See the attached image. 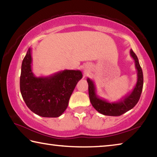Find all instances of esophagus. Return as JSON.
Here are the masks:
<instances>
[{
    "label": "esophagus",
    "instance_id": "1",
    "mask_svg": "<svg viewBox=\"0 0 157 157\" xmlns=\"http://www.w3.org/2000/svg\"><path fill=\"white\" fill-rule=\"evenodd\" d=\"M87 68H88V67H87Z\"/></svg>",
    "mask_w": 157,
    "mask_h": 157
}]
</instances>
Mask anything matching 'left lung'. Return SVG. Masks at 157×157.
I'll return each mask as SVG.
<instances>
[{"label":"left lung","mask_w":157,"mask_h":157,"mask_svg":"<svg viewBox=\"0 0 157 157\" xmlns=\"http://www.w3.org/2000/svg\"><path fill=\"white\" fill-rule=\"evenodd\" d=\"M130 56L134 60L135 68L137 70V82L132 91L124 95L119 101L109 102L100 98L97 95L96 88L94 81L87 78V82L89 84V95L91 105L98 112L103 115L119 116L132 109L139 102L143 86V71L138 57L132 49L130 50Z\"/></svg>","instance_id":"obj_1"}]
</instances>
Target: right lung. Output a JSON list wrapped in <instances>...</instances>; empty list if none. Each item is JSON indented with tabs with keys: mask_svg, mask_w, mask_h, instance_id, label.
<instances>
[{
	"mask_svg": "<svg viewBox=\"0 0 157 157\" xmlns=\"http://www.w3.org/2000/svg\"><path fill=\"white\" fill-rule=\"evenodd\" d=\"M32 49L29 48L21 65L20 90L30 109L38 116L57 118L64 112L79 80V70H63L46 77L33 73Z\"/></svg>",
	"mask_w": 157,
	"mask_h": 157,
	"instance_id": "obj_1",
	"label": "right lung"
}]
</instances>
